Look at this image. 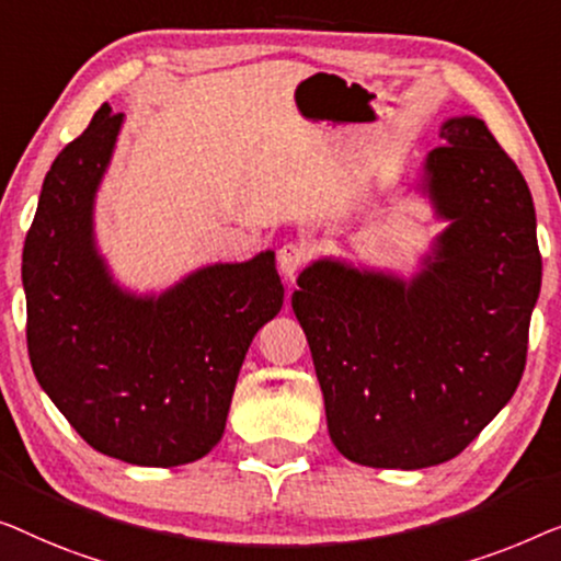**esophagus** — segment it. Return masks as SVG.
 Listing matches in <instances>:
<instances>
[{
	"label": "esophagus",
	"mask_w": 561,
	"mask_h": 561,
	"mask_svg": "<svg viewBox=\"0 0 561 561\" xmlns=\"http://www.w3.org/2000/svg\"><path fill=\"white\" fill-rule=\"evenodd\" d=\"M305 262H307V251L305 247H299V243H284V247L277 251V266L287 279H295V274L302 270Z\"/></svg>",
	"instance_id": "obj_1"
}]
</instances>
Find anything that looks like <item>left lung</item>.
I'll list each match as a JSON object with an SVG mask.
<instances>
[{
  "label": "left lung",
  "mask_w": 561,
  "mask_h": 561,
  "mask_svg": "<svg viewBox=\"0 0 561 561\" xmlns=\"http://www.w3.org/2000/svg\"><path fill=\"white\" fill-rule=\"evenodd\" d=\"M414 191L445 228L404 279L322 256L291 310L337 453L368 468L453 460L514 397L541 254L528 185L478 116L442 122Z\"/></svg>",
  "instance_id": "left-lung-1"
}]
</instances>
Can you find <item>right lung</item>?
I'll return each instance as SVG.
<instances>
[{"label": "right lung", "instance_id": "obj_1", "mask_svg": "<svg viewBox=\"0 0 561 561\" xmlns=\"http://www.w3.org/2000/svg\"><path fill=\"white\" fill-rule=\"evenodd\" d=\"M122 124L104 104L47 170L22 251L27 351L37 383L93 449L175 468L224 437L241 363L284 287L270 249L201 266L160 295L112 277L93 205Z\"/></svg>", "mask_w": 561, "mask_h": 561}]
</instances>
